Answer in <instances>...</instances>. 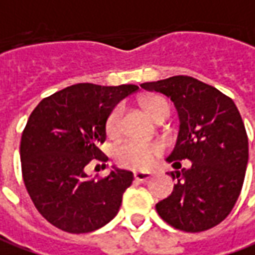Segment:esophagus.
Segmentation results:
<instances>
[{"instance_id": "34e87169", "label": "esophagus", "mask_w": 255, "mask_h": 255, "mask_svg": "<svg viewBox=\"0 0 255 255\" xmlns=\"http://www.w3.org/2000/svg\"><path fill=\"white\" fill-rule=\"evenodd\" d=\"M151 173L149 172H135L134 173V178H135V180H138V182H148V180L151 179Z\"/></svg>"}]
</instances>
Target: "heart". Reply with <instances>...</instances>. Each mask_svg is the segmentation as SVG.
<instances>
[{
  "instance_id": "heart-1",
  "label": "heart",
  "mask_w": 255,
  "mask_h": 255,
  "mask_svg": "<svg viewBox=\"0 0 255 255\" xmlns=\"http://www.w3.org/2000/svg\"><path fill=\"white\" fill-rule=\"evenodd\" d=\"M145 110L156 121L163 113H169V103L161 96H152L144 101ZM123 107L117 106L107 117L106 131L110 136H116L121 131ZM162 154L161 144H144L138 141H124L116 148L114 159L123 168L128 169H146L155 162V158Z\"/></svg>"
}]
</instances>
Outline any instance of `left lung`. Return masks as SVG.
<instances>
[{"label":"left lung","instance_id":"1","mask_svg":"<svg viewBox=\"0 0 255 255\" xmlns=\"http://www.w3.org/2000/svg\"><path fill=\"white\" fill-rule=\"evenodd\" d=\"M141 87L169 97L179 116V135L168 162L189 159L190 168L171 172L173 192L156 203L172 227L199 233L215 227L236 205L249 162V138L234 101L190 76H173Z\"/></svg>","mask_w":255,"mask_h":255}]
</instances>
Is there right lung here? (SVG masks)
Here are the masks:
<instances>
[{
    "label": "right lung",
    "mask_w": 255,
    "mask_h": 255,
    "mask_svg": "<svg viewBox=\"0 0 255 255\" xmlns=\"http://www.w3.org/2000/svg\"><path fill=\"white\" fill-rule=\"evenodd\" d=\"M136 90L135 84H73L31 113L19 148L23 183L38 212L57 229L94 232L119 213L132 172L114 168L96 180L86 168L107 161L99 148L106 141L107 117Z\"/></svg>",
    "instance_id": "1"
}]
</instances>
